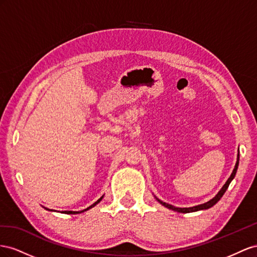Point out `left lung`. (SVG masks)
<instances>
[{
    "instance_id": "obj_1",
    "label": "left lung",
    "mask_w": 257,
    "mask_h": 257,
    "mask_svg": "<svg viewBox=\"0 0 257 257\" xmlns=\"http://www.w3.org/2000/svg\"><path fill=\"white\" fill-rule=\"evenodd\" d=\"M238 166H239V151H238V155H237V161H236V165H234V168H233V170H232V172H231V174H230V177L228 178V180L226 181V183H225V184L223 185V187H222L221 189H219V192H218V193H217L213 198H212L211 200L207 201L206 203L198 204V206L190 207V208H178V207H173V206H171V204H169V203H166V202H164V201L159 200L157 197H155V198H156V200H157L160 204H163L164 207H166V208H168V209H170V210H172V211L179 212V213H190V212H197V211H201V210H207V209H210V208L213 207L214 204H215L219 199H221V198L223 197V195L225 194V192L227 190V188H228V186H229V184H230V182L233 180L234 175H236V173H237Z\"/></svg>"
}]
</instances>
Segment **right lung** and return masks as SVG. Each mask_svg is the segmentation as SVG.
Returning <instances> with one entry per match:
<instances>
[{
    "mask_svg": "<svg viewBox=\"0 0 257 257\" xmlns=\"http://www.w3.org/2000/svg\"><path fill=\"white\" fill-rule=\"evenodd\" d=\"M104 196V195H103ZM103 196L102 197H100L99 199L94 202V203H92L91 206H89L88 207L87 209H84V210H82V211H63V212H61V213H67V214H77V213H82V212H85V211H87V210H89V209H91V208H93L94 206H97V204L102 200V198H103ZM44 209H46V210H48V211H54V210H50V209H47V208H45V207H43Z\"/></svg>",
    "mask_w": 257,
    "mask_h": 257,
    "instance_id": "add662e5",
    "label": "right lung"
}]
</instances>
